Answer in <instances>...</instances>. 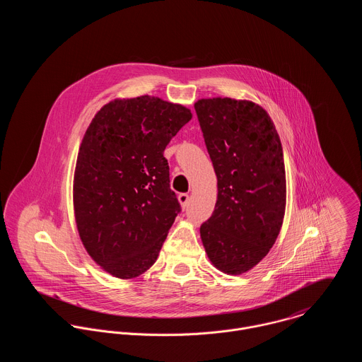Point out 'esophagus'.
<instances>
[{"label": "esophagus", "mask_w": 362, "mask_h": 362, "mask_svg": "<svg viewBox=\"0 0 362 362\" xmlns=\"http://www.w3.org/2000/svg\"><path fill=\"white\" fill-rule=\"evenodd\" d=\"M178 202H180V205L182 209H185V207L188 206V204H189V195L188 194H180L178 195Z\"/></svg>", "instance_id": "1"}]
</instances>
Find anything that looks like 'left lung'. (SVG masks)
<instances>
[{"instance_id": "8db88e82", "label": "left lung", "mask_w": 362, "mask_h": 362, "mask_svg": "<svg viewBox=\"0 0 362 362\" xmlns=\"http://www.w3.org/2000/svg\"><path fill=\"white\" fill-rule=\"evenodd\" d=\"M195 110L217 177V201L201 226L207 258L243 274L264 258L286 213L283 148L267 111L251 100L201 99Z\"/></svg>"}]
</instances>
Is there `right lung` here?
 <instances>
[{"mask_svg":"<svg viewBox=\"0 0 362 362\" xmlns=\"http://www.w3.org/2000/svg\"><path fill=\"white\" fill-rule=\"evenodd\" d=\"M191 118L182 104L145 95L104 104L89 124L74 211L85 250L108 274L135 279L158 257L181 210L163 152Z\"/></svg>","mask_w":362,"mask_h":362,"instance_id":"right-lung-1","label":"right lung"}]
</instances>
